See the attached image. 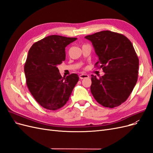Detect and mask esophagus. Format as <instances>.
<instances>
[{"mask_svg": "<svg viewBox=\"0 0 153 153\" xmlns=\"http://www.w3.org/2000/svg\"><path fill=\"white\" fill-rule=\"evenodd\" d=\"M80 79H84V78H89V76L87 75V74H81V75L79 76Z\"/></svg>", "mask_w": 153, "mask_h": 153, "instance_id": "1", "label": "esophagus"}]
</instances>
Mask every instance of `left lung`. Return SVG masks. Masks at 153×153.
Instances as JSON below:
<instances>
[{
  "instance_id": "8db88e82",
  "label": "left lung",
  "mask_w": 153,
  "mask_h": 153,
  "mask_svg": "<svg viewBox=\"0 0 153 153\" xmlns=\"http://www.w3.org/2000/svg\"><path fill=\"white\" fill-rule=\"evenodd\" d=\"M91 41L105 75H91V91L97 102L105 107L121 105L130 95L138 79V61L131 41L110 30L85 37Z\"/></svg>"
}]
</instances>
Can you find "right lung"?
Instances as JSON below:
<instances>
[{
    "instance_id": "right-lung-1",
    "label": "right lung",
    "mask_w": 153,
    "mask_h": 153,
    "mask_svg": "<svg viewBox=\"0 0 153 153\" xmlns=\"http://www.w3.org/2000/svg\"><path fill=\"white\" fill-rule=\"evenodd\" d=\"M76 39L49 36L33 44L29 51L24 66L27 85L37 102L46 109L62 107L79 80L75 73L62 77L57 68L65 61V48Z\"/></svg>"
}]
</instances>
